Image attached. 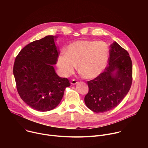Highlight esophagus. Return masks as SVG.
<instances>
[{
	"label": "esophagus",
	"instance_id": "34e87169",
	"mask_svg": "<svg viewBox=\"0 0 148 148\" xmlns=\"http://www.w3.org/2000/svg\"><path fill=\"white\" fill-rule=\"evenodd\" d=\"M78 83V81L77 80H76V79H72L71 81V85H75V84H77Z\"/></svg>",
	"mask_w": 148,
	"mask_h": 148
}]
</instances>
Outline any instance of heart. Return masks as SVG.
<instances>
[{
  "mask_svg": "<svg viewBox=\"0 0 148 148\" xmlns=\"http://www.w3.org/2000/svg\"><path fill=\"white\" fill-rule=\"evenodd\" d=\"M65 51L57 60V66L64 76L72 74L77 65L81 75L87 79L95 78L104 70L109 58L108 47L103 41H75Z\"/></svg>",
  "mask_w": 148,
  "mask_h": 148,
  "instance_id": "b5f03b06",
  "label": "heart"
}]
</instances>
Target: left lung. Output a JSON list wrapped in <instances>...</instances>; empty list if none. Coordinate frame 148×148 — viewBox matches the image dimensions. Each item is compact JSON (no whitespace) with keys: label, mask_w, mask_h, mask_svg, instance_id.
Listing matches in <instances>:
<instances>
[{"label":"left lung","mask_w":148,"mask_h":148,"mask_svg":"<svg viewBox=\"0 0 148 148\" xmlns=\"http://www.w3.org/2000/svg\"><path fill=\"white\" fill-rule=\"evenodd\" d=\"M109 66L87 82L89 91L84 98L87 107L99 113L115 108L129 92L132 82V64L128 51L116 41L110 46Z\"/></svg>","instance_id":"obj_1"}]
</instances>
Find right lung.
I'll return each mask as SVG.
<instances>
[{
  "label": "right lung",
  "instance_id": "add662e5",
  "mask_svg": "<svg viewBox=\"0 0 148 148\" xmlns=\"http://www.w3.org/2000/svg\"><path fill=\"white\" fill-rule=\"evenodd\" d=\"M56 38L47 36L32 42L21 50L14 63L17 92L27 105L38 111L55 108L70 85L67 78L56 74L53 67L59 54Z\"/></svg>",
  "mask_w": 148,
  "mask_h": 148
}]
</instances>
